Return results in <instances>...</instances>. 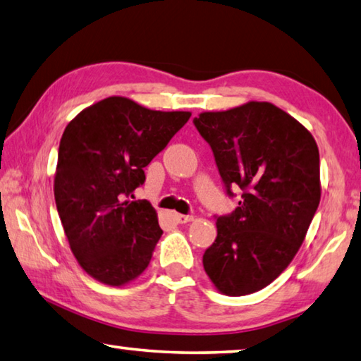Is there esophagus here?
Instances as JSON below:
<instances>
[{
  "label": "esophagus",
  "instance_id": "34e87169",
  "mask_svg": "<svg viewBox=\"0 0 361 361\" xmlns=\"http://www.w3.org/2000/svg\"><path fill=\"white\" fill-rule=\"evenodd\" d=\"M173 219H175L176 222H178V224H186V222H191V221H192V216L175 213V214H173Z\"/></svg>",
  "mask_w": 361,
  "mask_h": 361
}]
</instances>
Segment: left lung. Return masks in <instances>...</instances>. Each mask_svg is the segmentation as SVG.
I'll return each mask as SVG.
<instances>
[{
	"label": "left lung",
	"mask_w": 361,
	"mask_h": 361,
	"mask_svg": "<svg viewBox=\"0 0 361 361\" xmlns=\"http://www.w3.org/2000/svg\"><path fill=\"white\" fill-rule=\"evenodd\" d=\"M213 149L235 212L216 221L218 237L203 268L228 297L262 290L283 273L320 202L319 148L310 130L271 102L251 101L194 118Z\"/></svg>",
	"instance_id": "obj_1"
}]
</instances>
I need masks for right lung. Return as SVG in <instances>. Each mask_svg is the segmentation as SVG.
I'll return each instance as SVG.
<instances>
[{
    "instance_id": "right-lung-1",
    "label": "right lung",
    "mask_w": 361,
    "mask_h": 361,
    "mask_svg": "<svg viewBox=\"0 0 361 361\" xmlns=\"http://www.w3.org/2000/svg\"><path fill=\"white\" fill-rule=\"evenodd\" d=\"M191 112L152 110L123 96L83 109L64 129L54 181L71 251L85 271L120 287L145 271L162 235L147 200H123Z\"/></svg>"
}]
</instances>
